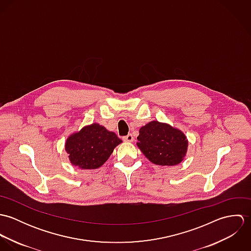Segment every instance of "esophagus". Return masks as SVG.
<instances>
[{
    "label": "esophagus",
    "mask_w": 251,
    "mask_h": 251,
    "mask_svg": "<svg viewBox=\"0 0 251 251\" xmlns=\"http://www.w3.org/2000/svg\"><path fill=\"white\" fill-rule=\"evenodd\" d=\"M123 139H124L125 141H126V142H132V141H133V136H132V134H127V135L125 136Z\"/></svg>",
    "instance_id": "34e87169"
}]
</instances>
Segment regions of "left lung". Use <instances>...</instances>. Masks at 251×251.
Masks as SVG:
<instances>
[{
	"instance_id": "8db88e82",
	"label": "left lung",
	"mask_w": 251,
	"mask_h": 251,
	"mask_svg": "<svg viewBox=\"0 0 251 251\" xmlns=\"http://www.w3.org/2000/svg\"><path fill=\"white\" fill-rule=\"evenodd\" d=\"M137 139L144 155L156 165L179 164L187 150L186 137L180 130L157 121L142 126Z\"/></svg>"
}]
</instances>
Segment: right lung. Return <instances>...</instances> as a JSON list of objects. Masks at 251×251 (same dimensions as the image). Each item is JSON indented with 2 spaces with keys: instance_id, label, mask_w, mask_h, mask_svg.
Instances as JSON below:
<instances>
[{
  "instance_id": "add662e5",
  "label": "right lung",
  "mask_w": 251,
  "mask_h": 251,
  "mask_svg": "<svg viewBox=\"0 0 251 251\" xmlns=\"http://www.w3.org/2000/svg\"><path fill=\"white\" fill-rule=\"evenodd\" d=\"M122 140L111 131L93 124L71 135L66 142V151L74 166L82 169L100 167Z\"/></svg>"
}]
</instances>
